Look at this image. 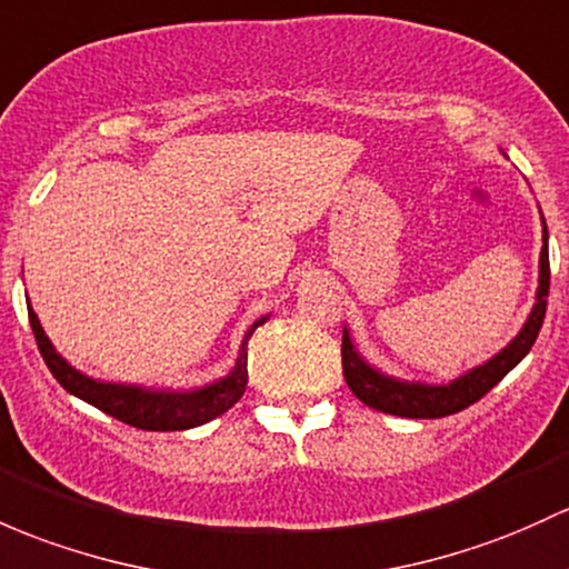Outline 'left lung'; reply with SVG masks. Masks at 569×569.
Here are the masks:
<instances>
[{"instance_id": "1", "label": "left lung", "mask_w": 569, "mask_h": 569, "mask_svg": "<svg viewBox=\"0 0 569 569\" xmlns=\"http://www.w3.org/2000/svg\"><path fill=\"white\" fill-rule=\"evenodd\" d=\"M548 287H551V266H548V228L542 219V249H540V279H537V296L535 307H531L527 322L516 339L499 350L497 356L488 358L486 363L475 366V369L463 371L456 380L445 385L429 382H409L399 377L382 375L380 369L363 360V356L352 345V336L345 328L341 336V366H345V380L350 385L352 393L363 401L366 407L377 409V412L399 415V418H445L467 409L475 401H480L488 390L493 388L507 371L516 369L527 352L535 345L537 333H540L542 320H546L548 307Z\"/></svg>"}]
</instances>
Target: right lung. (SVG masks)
<instances>
[{
    "mask_svg": "<svg viewBox=\"0 0 569 569\" xmlns=\"http://www.w3.org/2000/svg\"><path fill=\"white\" fill-rule=\"evenodd\" d=\"M29 309V326H32L34 339H38L40 356L46 360V366L51 369V375L57 377V382L62 385L67 393L78 396L87 405L102 409L111 418L121 420L127 426H136L143 431H184L194 429V426H203L209 420L219 418L222 412H228L238 399L247 390V345L249 336L254 333V328L262 326L268 317L252 322L247 333H243L241 347H238V358L230 369V375L219 377L209 385H200L192 390H154L143 388V385H127V382H102L94 377L83 375L76 366H70L59 356L57 347L51 345L46 331H42L38 315H34L32 303L27 301Z\"/></svg>",
    "mask_w": 569,
    "mask_h": 569,
    "instance_id": "1",
    "label": "right lung"
}]
</instances>
